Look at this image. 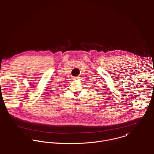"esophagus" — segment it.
<instances>
[{
    "label": "esophagus",
    "instance_id": "obj_1",
    "mask_svg": "<svg viewBox=\"0 0 154 154\" xmlns=\"http://www.w3.org/2000/svg\"><path fill=\"white\" fill-rule=\"evenodd\" d=\"M79 78V77H73V79H74V80H78Z\"/></svg>",
    "mask_w": 154,
    "mask_h": 154
}]
</instances>
